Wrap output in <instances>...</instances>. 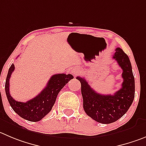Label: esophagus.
<instances>
[{
	"mask_svg": "<svg viewBox=\"0 0 146 146\" xmlns=\"http://www.w3.org/2000/svg\"><path fill=\"white\" fill-rule=\"evenodd\" d=\"M70 73L73 75V76H76L78 73V69L77 68H71V70H70Z\"/></svg>",
	"mask_w": 146,
	"mask_h": 146,
	"instance_id": "esophagus-1",
	"label": "esophagus"
}]
</instances>
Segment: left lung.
Masks as SVG:
<instances>
[{
    "mask_svg": "<svg viewBox=\"0 0 146 146\" xmlns=\"http://www.w3.org/2000/svg\"><path fill=\"white\" fill-rule=\"evenodd\" d=\"M113 58L122 69V88L114 95H102L91 88L84 78L81 82L84 109L87 115L98 122L110 124L122 117L131 106L135 97V78L128 56L119 47L115 49Z\"/></svg>",
    "mask_w": 146,
    "mask_h": 146,
    "instance_id": "obj_1",
    "label": "left lung"
}]
</instances>
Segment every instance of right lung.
<instances>
[{
  "label": "right lung",
  "mask_w": 146,
  "mask_h": 146,
  "mask_svg": "<svg viewBox=\"0 0 146 146\" xmlns=\"http://www.w3.org/2000/svg\"><path fill=\"white\" fill-rule=\"evenodd\" d=\"M13 64L11 65L5 81V90L8 101L13 111L21 117L31 122H38L46 116L52 108L60 90L69 81L73 78L71 74L53 75L47 82L45 88L39 94L27 102H17L11 97L9 92V80L14 70Z\"/></svg>",
  "instance_id": "right-lung-1"
}]
</instances>
